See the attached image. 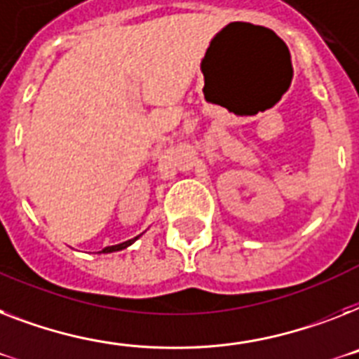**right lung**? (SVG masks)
<instances>
[{
	"mask_svg": "<svg viewBox=\"0 0 359 359\" xmlns=\"http://www.w3.org/2000/svg\"><path fill=\"white\" fill-rule=\"evenodd\" d=\"M140 236H136V238H133V240H129V241H123V243H118V245H112V247H104L103 250H101V252H116V250H123V249H127V247L129 245H133L134 241L138 240Z\"/></svg>",
	"mask_w": 359,
	"mask_h": 359,
	"instance_id": "add662e5",
	"label": "right lung"
}]
</instances>
